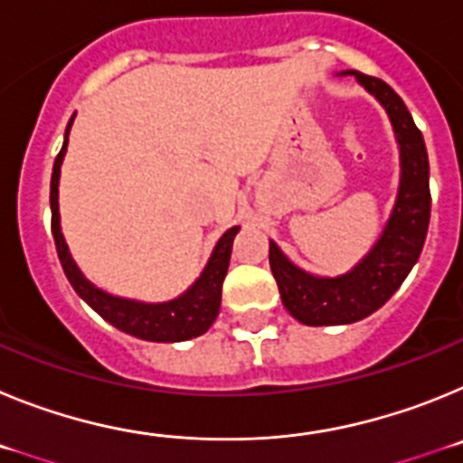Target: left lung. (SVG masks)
<instances>
[{
	"label": "left lung",
	"mask_w": 463,
	"mask_h": 463,
	"mask_svg": "<svg viewBox=\"0 0 463 463\" xmlns=\"http://www.w3.org/2000/svg\"><path fill=\"white\" fill-rule=\"evenodd\" d=\"M341 76H354L390 116L399 143L401 181L380 239L343 276H313L289 261L276 241H269V264L280 289L282 306L294 320L308 326L353 325L383 308L420 260L431 215L427 146L412 122L411 110L384 80L362 71H341Z\"/></svg>",
	"instance_id": "1"
}]
</instances>
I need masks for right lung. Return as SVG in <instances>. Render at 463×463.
Masks as SVG:
<instances>
[{"mask_svg": "<svg viewBox=\"0 0 463 463\" xmlns=\"http://www.w3.org/2000/svg\"><path fill=\"white\" fill-rule=\"evenodd\" d=\"M71 125L73 116L67 125V132H64L62 150L55 157L51 178L52 239H55L57 257L62 261V269L67 273L69 282H71V288L106 322H110L116 329L125 331L129 336L141 338V341L178 343L206 334L220 313L222 282L224 276H227L232 245H234V236L239 234V227L227 229L220 236L211 257H208V264L203 267L202 276L196 278L192 282V288H187L181 297L171 298V301H162V304H146V301H137V298L113 297V294L104 292L101 288L92 285L83 276V271L76 267V261H73L71 252H69L67 241L62 236V227H60V202H57V196H60V169H62L64 155H67Z\"/></svg>", "mask_w": 463, "mask_h": 463, "instance_id": "1", "label": "right lung"}]
</instances>
